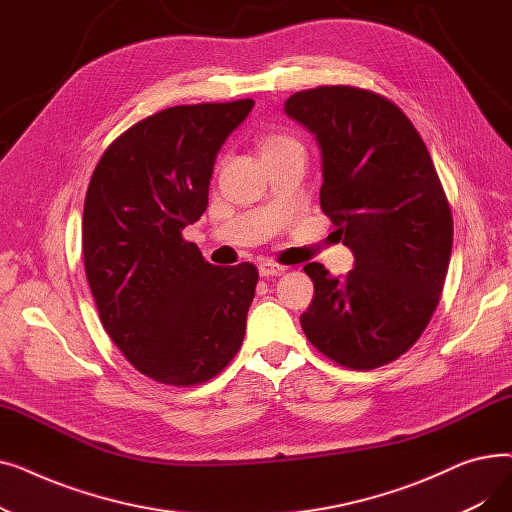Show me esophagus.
<instances>
[{"mask_svg": "<svg viewBox=\"0 0 512 512\" xmlns=\"http://www.w3.org/2000/svg\"><path fill=\"white\" fill-rule=\"evenodd\" d=\"M286 270L282 265H276V263H261L259 265V276L261 278H278L282 276Z\"/></svg>", "mask_w": 512, "mask_h": 512, "instance_id": "34e87169", "label": "esophagus"}]
</instances>
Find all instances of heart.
Segmentation results:
<instances>
[{
  "label": "heart",
  "instance_id": "obj_1",
  "mask_svg": "<svg viewBox=\"0 0 512 512\" xmlns=\"http://www.w3.org/2000/svg\"><path fill=\"white\" fill-rule=\"evenodd\" d=\"M290 149H301V145L297 139H292V137H288V134H282V132H270L259 141V151H261L263 159L290 151Z\"/></svg>",
  "mask_w": 512,
  "mask_h": 512
}]
</instances>
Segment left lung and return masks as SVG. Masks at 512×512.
Segmentation results:
<instances>
[{"label":"left lung","instance_id":"1","mask_svg":"<svg viewBox=\"0 0 512 512\" xmlns=\"http://www.w3.org/2000/svg\"><path fill=\"white\" fill-rule=\"evenodd\" d=\"M284 112L315 134L321 211L355 255L342 278L305 265L315 297L303 332L342 367H382L419 340L444 288L452 213L434 161L405 112L367 89L299 91Z\"/></svg>","mask_w":512,"mask_h":512}]
</instances>
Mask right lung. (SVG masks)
<instances>
[{"instance_id": "right-lung-1", "label": "right lung", "mask_w": 512, "mask_h": 512, "mask_svg": "<svg viewBox=\"0 0 512 512\" xmlns=\"http://www.w3.org/2000/svg\"><path fill=\"white\" fill-rule=\"evenodd\" d=\"M253 105L161 110L122 132L91 176L83 257L99 319L130 365L159 384L211 380L245 338L257 267H215L182 230L207 209L215 157Z\"/></svg>"}]
</instances>
